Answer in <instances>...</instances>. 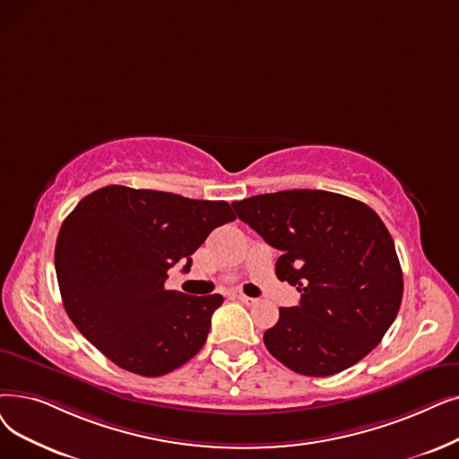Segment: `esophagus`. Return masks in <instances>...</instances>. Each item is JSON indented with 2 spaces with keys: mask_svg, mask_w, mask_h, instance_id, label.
<instances>
[{
  "mask_svg": "<svg viewBox=\"0 0 459 459\" xmlns=\"http://www.w3.org/2000/svg\"><path fill=\"white\" fill-rule=\"evenodd\" d=\"M236 298H238V300H240L242 304H247V306H249V304H255V302H256V300H255V298H251V296H246V294H242V292H238V294H236Z\"/></svg>",
  "mask_w": 459,
  "mask_h": 459,
  "instance_id": "obj_1",
  "label": "esophagus"
}]
</instances>
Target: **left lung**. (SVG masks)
Returning a JSON list of instances; mask_svg holds the SVG:
<instances>
[{"label":"left lung","mask_w":459,"mask_h":459,"mask_svg":"<svg viewBox=\"0 0 459 459\" xmlns=\"http://www.w3.org/2000/svg\"><path fill=\"white\" fill-rule=\"evenodd\" d=\"M236 215L281 251L279 281L302 292L279 309L264 345L289 369L328 377L369 354L392 326L403 273L385 223L368 204L316 189L232 203Z\"/></svg>","instance_id":"obj_1"}]
</instances>
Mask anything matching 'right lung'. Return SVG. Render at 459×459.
Wrapping results in <instances>:
<instances>
[{"label":"right lung","mask_w":459,"mask_h":459,"mask_svg":"<svg viewBox=\"0 0 459 459\" xmlns=\"http://www.w3.org/2000/svg\"><path fill=\"white\" fill-rule=\"evenodd\" d=\"M225 201L107 186L67 215L56 242L65 311L110 362L161 377L203 349L221 294L167 290L169 270L186 263L208 234L234 221Z\"/></svg>","instance_id":"obj_1"}]
</instances>
